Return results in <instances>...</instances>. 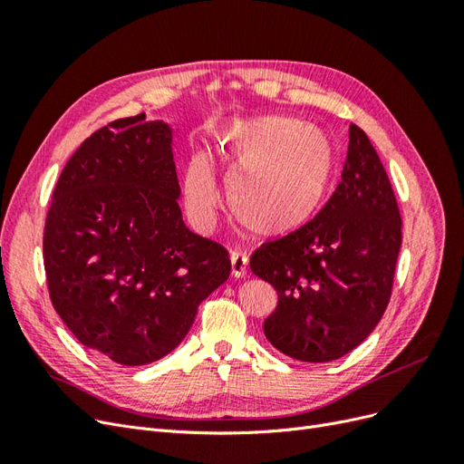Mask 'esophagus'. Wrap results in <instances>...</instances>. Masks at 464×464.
Masks as SVG:
<instances>
[{
	"mask_svg": "<svg viewBox=\"0 0 464 464\" xmlns=\"http://www.w3.org/2000/svg\"><path fill=\"white\" fill-rule=\"evenodd\" d=\"M230 261H232V275L236 278H244L247 275V254H244V251H232Z\"/></svg>",
	"mask_w": 464,
	"mask_h": 464,
	"instance_id": "1",
	"label": "esophagus"
}]
</instances>
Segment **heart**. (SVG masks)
<instances>
[{
	"label": "heart",
	"instance_id": "b5f03b06",
	"mask_svg": "<svg viewBox=\"0 0 464 464\" xmlns=\"http://www.w3.org/2000/svg\"><path fill=\"white\" fill-rule=\"evenodd\" d=\"M210 154L227 166L228 201L236 218L265 237L302 228L333 186L336 152L331 139L294 118L232 120L213 131ZM184 191L189 215L203 227L220 203L205 157H193L188 164Z\"/></svg>",
	"mask_w": 464,
	"mask_h": 464
}]
</instances>
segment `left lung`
I'll return each mask as SVG.
<instances>
[{
  "instance_id": "1",
  "label": "left lung",
  "mask_w": 464,
  "mask_h": 464,
  "mask_svg": "<svg viewBox=\"0 0 464 464\" xmlns=\"http://www.w3.org/2000/svg\"><path fill=\"white\" fill-rule=\"evenodd\" d=\"M343 179L319 213L249 259L278 294L263 331L280 353L331 362L375 329L389 304L402 242L395 191L368 135L348 128Z\"/></svg>"
}]
</instances>
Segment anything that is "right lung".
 <instances>
[{"instance_id":"right-lung-1","label":"right lung","mask_w":464,"mask_h":464,"mask_svg":"<svg viewBox=\"0 0 464 464\" xmlns=\"http://www.w3.org/2000/svg\"><path fill=\"white\" fill-rule=\"evenodd\" d=\"M170 143L172 130L145 114L108 123L67 160L46 215L53 310L121 366L172 353L230 275L228 249L181 220Z\"/></svg>"}]
</instances>
